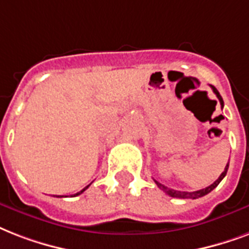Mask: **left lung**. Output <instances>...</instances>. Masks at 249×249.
I'll list each match as a JSON object with an SVG mask.
<instances>
[{"mask_svg": "<svg viewBox=\"0 0 249 249\" xmlns=\"http://www.w3.org/2000/svg\"><path fill=\"white\" fill-rule=\"evenodd\" d=\"M212 87V89H213V92L215 93V96H217V98L219 100V104H221V107H223V100L222 97H221V94H219V92L217 90V88L213 86ZM227 169H229V163L226 165V167H225V170H223V173L221 175H219V178L215 180L213 184H211L209 187H207V188H203V190H198V191H194V192H187V191H177V190H173V188H169V187L163 186V184H161L160 182H157V180H155L156 184L161 188V190L165 192L166 195H169V196H171V197H177V198H198V197H203V196H205V195H208L211 191H213L215 188V187L218 186L219 182L222 180L223 178H225V175H226L227 173Z\"/></svg>", "mask_w": 249, "mask_h": 249, "instance_id": "left-lung-1", "label": "left lung"}]
</instances>
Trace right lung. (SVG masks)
<instances>
[{
    "label": "right lung",
    "mask_w": 249,
    "mask_h": 249,
    "mask_svg": "<svg viewBox=\"0 0 249 249\" xmlns=\"http://www.w3.org/2000/svg\"><path fill=\"white\" fill-rule=\"evenodd\" d=\"M89 186H90V184H88V186H87V187H84V188H83V190H82V191H79L78 194H75V195H74V196H78V195L83 194V192H84V191H86V190H87V188H88V187H89ZM57 197H62V196H57Z\"/></svg>",
    "instance_id": "1"
}]
</instances>
